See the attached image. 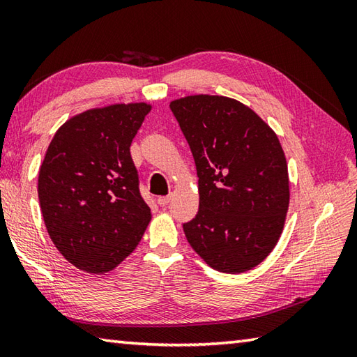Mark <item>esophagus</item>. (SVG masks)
<instances>
[{"instance_id":"34e87169","label":"esophagus","mask_w":357,"mask_h":357,"mask_svg":"<svg viewBox=\"0 0 357 357\" xmlns=\"http://www.w3.org/2000/svg\"><path fill=\"white\" fill-rule=\"evenodd\" d=\"M172 198H173L172 195H169V196H159V198H158L156 201H158L159 206H161V207H165V206H169V202L172 201Z\"/></svg>"}]
</instances>
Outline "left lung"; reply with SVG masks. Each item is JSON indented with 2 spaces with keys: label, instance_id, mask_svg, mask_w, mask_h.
I'll use <instances>...</instances> for the list:
<instances>
[{
  "label": "left lung",
  "instance_id": "obj_1",
  "mask_svg": "<svg viewBox=\"0 0 357 357\" xmlns=\"http://www.w3.org/2000/svg\"><path fill=\"white\" fill-rule=\"evenodd\" d=\"M198 172L199 210L184 224L188 244L211 268H255L282 234L290 181L275 130L229 96L190 95L170 102Z\"/></svg>",
  "mask_w": 357,
  "mask_h": 357
}]
</instances>
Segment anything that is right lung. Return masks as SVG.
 <instances>
[{"mask_svg":"<svg viewBox=\"0 0 357 357\" xmlns=\"http://www.w3.org/2000/svg\"><path fill=\"white\" fill-rule=\"evenodd\" d=\"M151 105L110 104L67 119L45 151L38 198L53 244L75 267L107 273L139 244L151 219L130 146Z\"/></svg>","mask_w":357,"mask_h":357,"instance_id":"obj_1","label":"right lung"}]
</instances>
